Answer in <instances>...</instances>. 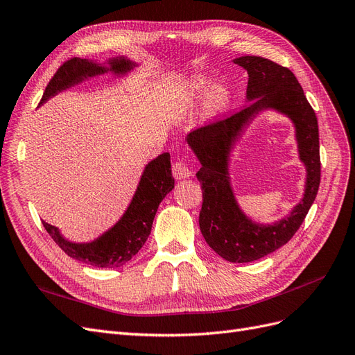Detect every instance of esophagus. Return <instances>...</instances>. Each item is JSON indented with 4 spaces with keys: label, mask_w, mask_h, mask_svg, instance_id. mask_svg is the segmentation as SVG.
Returning <instances> with one entry per match:
<instances>
[{
    "label": "esophagus",
    "mask_w": 355,
    "mask_h": 355,
    "mask_svg": "<svg viewBox=\"0 0 355 355\" xmlns=\"http://www.w3.org/2000/svg\"><path fill=\"white\" fill-rule=\"evenodd\" d=\"M171 171H173V176L176 179H187L189 176H192L191 167L188 164L187 159H176L173 163V167H171Z\"/></svg>",
    "instance_id": "1"
}]
</instances>
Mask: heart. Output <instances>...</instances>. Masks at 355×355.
<instances>
[{"label": "heart", "mask_w": 355, "mask_h": 355, "mask_svg": "<svg viewBox=\"0 0 355 355\" xmlns=\"http://www.w3.org/2000/svg\"><path fill=\"white\" fill-rule=\"evenodd\" d=\"M187 90L192 96H196V98H206V96H210L209 105L214 111L223 110L230 101V94L227 90L222 87H214V84L211 81L204 78H197L194 81H191Z\"/></svg>", "instance_id": "1"}]
</instances>
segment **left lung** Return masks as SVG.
Listing matches in <instances>:
<instances>
[{
  "instance_id": "1",
  "label": "left lung",
  "mask_w": 355,
  "mask_h": 355,
  "mask_svg": "<svg viewBox=\"0 0 355 355\" xmlns=\"http://www.w3.org/2000/svg\"><path fill=\"white\" fill-rule=\"evenodd\" d=\"M234 63L249 73V103L239 112L191 132L187 142L201 163L197 179L202 189V237L225 261L244 263L280 249L296 234L317 197L321 163L317 116L295 73L261 56H241ZM265 109H275L293 120L300 157L307 167L303 201L288 217L272 225L256 224L245 216L234 201L227 173L229 153L234 141L243 127Z\"/></svg>"
}]
</instances>
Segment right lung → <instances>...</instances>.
I'll return each mask as SVG.
<instances>
[{"label":"right lung","mask_w":355,"mask_h":355,"mask_svg":"<svg viewBox=\"0 0 355 355\" xmlns=\"http://www.w3.org/2000/svg\"><path fill=\"white\" fill-rule=\"evenodd\" d=\"M133 67L135 63L125 58L110 59L108 68L101 67L99 63L92 60L72 58L63 63L55 73V77L50 80L40 103L47 102L51 96L67 90L71 85L78 84L89 77L108 71L123 75ZM173 188L175 179L171 176L170 154L164 153L153 159L151 163H148L130 206L127 207L123 218L111 230L102 234L99 239L92 243H71L62 237L56 227L44 220H42V225L50 234V237L72 259L98 268L121 266L142 249L149 234H151L159 202Z\"/></svg>","instance_id":"right-lung-1"}]
</instances>
